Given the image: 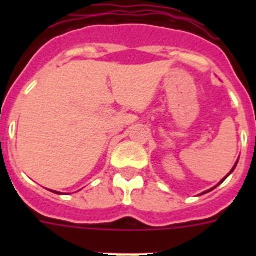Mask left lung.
<instances>
[{"label":"left lung","mask_w":256,"mask_h":256,"mask_svg":"<svg viewBox=\"0 0 256 256\" xmlns=\"http://www.w3.org/2000/svg\"><path fill=\"white\" fill-rule=\"evenodd\" d=\"M237 162H238V160H237V162H236V164H234V168H232V170H230V173H228V176H230V173H232V172H234V168H236V166H237ZM228 176H227V177H228ZM227 177H226V178H227ZM226 178H223V180H220V182H219V183H218V186H219V184H220V183H222V182H223V180H226ZM216 187H214V188H216ZM204 194H206V192H204Z\"/></svg>","instance_id":"left-lung-1"}]
</instances>
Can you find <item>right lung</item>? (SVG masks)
<instances>
[{"mask_svg":"<svg viewBox=\"0 0 256 256\" xmlns=\"http://www.w3.org/2000/svg\"><path fill=\"white\" fill-rule=\"evenodd\" d=\"M55 194H56V192H55Z\"/></svg>","mask_w":256,"mask_h":256,"instance_id":"1","label":"right lung"}]
</instances>
